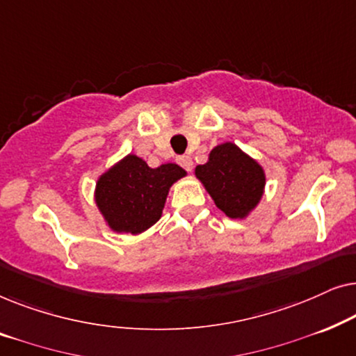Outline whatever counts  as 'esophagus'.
Segmentation results:
<instances>
[{"mask_svg": "<svg viewBox=\"0 0 356 356\" xmlns=\"http://www.w3.org/2000/svg\"><path fill=\"white\" fill-rule=\"evenodd\" d=\"M177 162L181 165L186 172H191L193 170V159L189 157V155H179V157L177 159Z\"/></svg>", "mask_w": 356, "mask_h": 356, "instance_id": "1", "label": "esophagus"}]
</instances>
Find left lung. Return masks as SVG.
<instances>
[{
  "instance_id": "obj_1",
  "label": "left lung",
  "mask_w": 356,
  "mask_h": 356,
  "mask_svg": "<svg viewBox=\"0 0 356 356\" xmlns=\"http://www.w3.org/2000/svg\"><path fill=\"white\" fill-rule=\"evenodd\" d=\"M216 206L230 218H243L257 206L264 191V170L235 144L217 145L209 162L196 167Z\"/></svg>"
}]
</instances>
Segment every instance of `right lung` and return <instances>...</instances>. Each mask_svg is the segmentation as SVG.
I'll return each mask as SVG.
<instances>
[{"label": "right lung", "instance_id": "obj_1", "mask_svg": "<svg viewBox=\"0 0 356 356\" xmlns=\"http://www.w3.org/2000/svg\"><path fill=\"white\" fill-rule=\"evenodd\" d=\"M186 172L175 163L150 168L143 159L128 155L97 181L95 201L111 230H147L162 216L170 186Z\"/></svg>", "mask_w": 356, "mask_h": 356}]
</instances>
